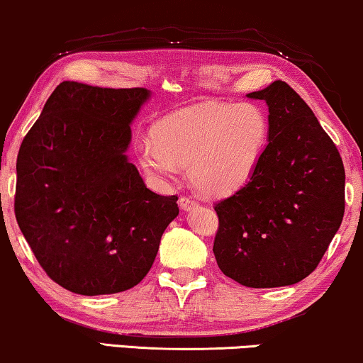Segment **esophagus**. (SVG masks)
I'll use <instances>...</instances> for the list:
<instances>
[{
	"mask_svg": "<svg viewBox=\"0 0 363 363\" xmlns=\"http://www.w3.org/2000/svg\"><path fill=\"white\" fill-rule=\"evenodd\" d=\"M199 203L194 201L192 197H189V196H182L181 199H179V207L182 208V211H192L194 207H197Z\"/></svg>",
	"mask_w": 363,
	"mask_h": 363,
	"instance_id": "esophagus-1",
	"label": "esophagus"
}]
</instances>
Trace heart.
Returning a JSON list of instances; mask_svg holds the SVG:
<instances>
[{"mask_svg":"<svg viewBox=\"0 0 363 363\" xmlns=\"http://www.w3.org/2000/svg\"><path fill=\"white\" fill-rule=\"evenodd\" d=\"M269 120L262 105L203 104L187 106L155 126V140L136 145L138 161L157 179H176L189 167V179L203 196H228L248 182L262 161Z\"/></svg>","mask_w":363,"mask_h":363,"instance_id":"obj_1","label":"heart"}]
</instances>
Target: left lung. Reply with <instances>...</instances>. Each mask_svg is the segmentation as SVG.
Here are the masks:
<instances>
[{
  "label": "left lung",
  "mask_w": 363,
  "mask_h": 363,
  "mask_svg": "<svg viewBox=\"0 0 363 363\" xmlns=\"http://www.w3.org/2000/svg\"><path fill=\"white\" fill-rule=\"evenodd\" d=\"M268 105L269 138L242 189L216 203L218 268L248 288L309 277L339 230L345 208L342 157L308 104L283 80L252 91Z\"/></svg>",
  "instance_id": "obj_1"
}]
</instances>
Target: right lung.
I'll return each mask as SVG.
<instances>
[{
  "instance_id": "right-lung-1",
  "label": "right lung",
  "mask_w": 363,
  "mask_h": 363,
  "mask_svg": "<svg viewBox=\"0 0 363 363\" xmlns=\"http://www.w3.org/2000/svg\"><path fill=\"white\" fill-rule=\"evenodd\" d=\"M146 89L62 82L19 147L14 212L50 279L75 294L121 293L150 272L179 213L126 151Z\"/></svg>"
}]
</instances>
